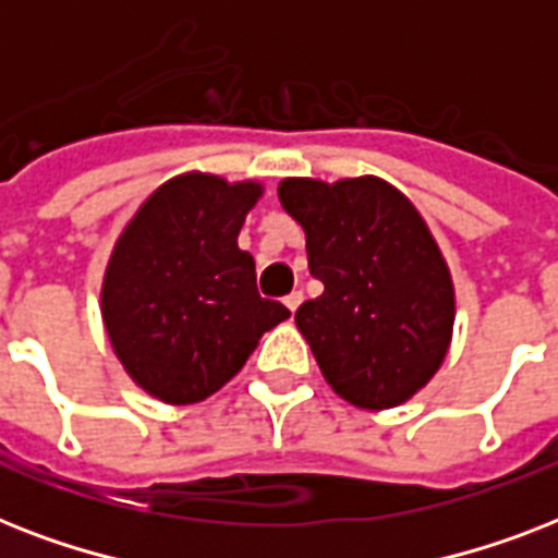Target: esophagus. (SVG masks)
I'll return each instance as SVG.
<instances>
[{
    "label": "esophagus",
    "instance_id": "34e87169",
    "mask_svg": "<svg viewBox=\"0 0 558 558\" xmlns=\"http://www.w3.org/2000/svg\"><path fill=\"white\" fill-rule=\"evenodd\" d=\"M301 301H304V292H289V295L283 298V304L289 306V313H295L298 306H301Z\"/></svg>",
    "mask_w": 558,
    "mask_h": 558
}]
</instances>
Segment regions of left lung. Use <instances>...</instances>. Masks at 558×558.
Returning a JSON list of instances; mask_svg holds the SVG:
<instances>
[{
	"label": "left lung",
	"instance_id": "8db88e82",
	"mask_svg": "<svg viewBox=\"0 0 558 558\" xmlns=\"http://www.w3.org/2000/svg\"><path fill=\"white\" fill-rule=\"evenodd\" d=\"M278 196L324 283L295 313L324 379L367 411L408 402L440 371L454 330L449 263L414 202L379 177L283 179Z\"/></svg>",
	"mask_w": 558,
	"mask_h": 558
}]
</instances>
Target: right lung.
<instances>
[{
    "mask_svg": "<svg viewBox=\"0 0 558 558\" xmlns=\"http://www.w3.org/2000/svg\"><path fill=\"white\" fill-rule=\"evenodd\" d=\"M263 196L254 179L179 173L138 205L100 283V318L130 379L168 405H193L243 371L289 310L260 298L236 245Z\"/></svg>",
    "mask_w": 558,
    "mask_h": 558,
    "instance_id": "1",
    "label": "right lung"
}]
</instances>
